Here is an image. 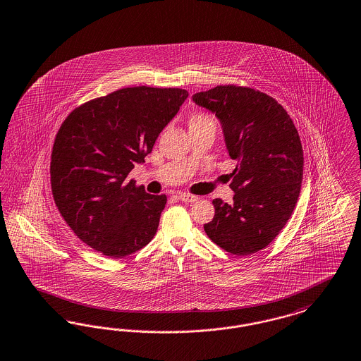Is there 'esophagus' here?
Returning <instances> with one entry per match:
<instances>
[{
	"mask_svg": "<svg viewBox=\"0 0 361 361\" xmlns=\"http://www.w3.org/2000/svg\"><path fill=\"white\" fill-rule=\"evenodd\" d=\"M178 199H180V202H197L199 197L195 195H189V193H180Z\"/></svg>",
	"mask_w": 361,
	"mask_h": 361,
	"instance_id": "obj_1",
	"label": "esophagus"
}]
</instances>
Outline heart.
I'll list each match as a JSON object with an SVG mask.
<instances>
[{
  "instance_id": "b5f03b06",
  "label": "heart",
  "mask_w": 361,
  "mask_h": 361,
  "mask_svg": "<svg viewBox=\"0 0 361 361\" xmlns=\"http://www.w3.org/2000/svg\"><path fill=\"white\" fill-rule=\"evenodd\" d=\"M200 126H214L215 128V121L214 118L204 113H197L193 114L189 118V128H200Z\"/></svg>"
}]
</instances>
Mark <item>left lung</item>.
Listing matches in <instances>:
<instances>
[{
  "instance_id": "1",
  "label": "left lung",
  "mask_w": 361,
  "mask_h": 361,
  "mask_svg": "<svg viewBox=\"0 0 361 361\" xmlns=\"http://www.w3.org/2000/svg\"><path fill=\"white\" fill-rule=\"evenodd\" d=\"M216 116L236 166L233 202L215 199V216L204 224L209 239L235 255H250L274 240L298 202L303 152L286 110L252 88L217 86L192 95Z\"/></svg>"
}]
</instances>
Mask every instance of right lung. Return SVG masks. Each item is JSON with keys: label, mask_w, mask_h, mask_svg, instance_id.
I'll return each mask as SVG.
<instances>
[{"label": "right lung", "mask_w": 361, "mask_h": 361, "mask_svg": "<svg viewBox=\"0 0 361 361\" xmlns=\"http://www.w3.org/2000/svg\"><path fill=\"white\" fill-rule=\"evenodd\" d=\"M188 95L181 88H122L78 107L59 129L54 199L76 236L103 255L123 258L154 238L166 196L125 180Z\"/></svg>", "instance_id": "add662e5"}]
</instances>
